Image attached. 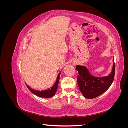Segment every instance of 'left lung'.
<instances>
[{
    "mask_svg": "<svg viewBox=\"0 0 128 128\" xmlns=\"http://www.w3.org/2000/svg\"><path fill=\"white\" fill-rule=\"evenodd\" d=\"M76 69L78 72L77 76L78 88L86 98L93 99L102 94L109 88L113 82L115 75L114 62L112 72L106 76H93L84 66L77 65Z\"/></svg>",
    "mask_w": 128,
    "mask_h": 128,
    "instance_id": "8db88e82",
    "label": "left lung"
}]
</instances>
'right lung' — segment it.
I'll use <instances>...</instances> for the list:
<instances>
[{"label": "right lung", "instance_id": "right-lung-1", "mask_svg": "<svg viewBox=\"0 0 128 128\" xmlns=\"http://www.w3.org/2000/svg\"><path fill=\"white\" fill-rule=\"evenodd\" d=\"M60 74H61V72L59 73V74H58L57 76L54 84H53V86H52L48 88L47 90H43L41 91L35 90H34V89L31 88L26 83V84L29 90L34 95H36L38 96H40V97H41V98H51V97H53V96L55 95L56 93V92L57 88L58 87V84H59V81L60 80Z\"/></svg>", "mask_w": 128, "mask_h": 128}]
</instances>
